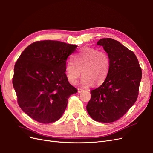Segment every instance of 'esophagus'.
<instances>
[{"label":"esophagus","mask_w":153,"mask_h":153,"mask_svg":"<svg viewBox=\"0 0 153 153\" xmlns=\"http://www.w3.org/2000/svg\"><path fill=\"white\" fill-rule=\"evenodd\" d=\"M84 91V90H82V89H81V88H78L77 89V91H78V93H81L82 91Z\"/></svg>","instance_id":"obj_1"}]
</instances>
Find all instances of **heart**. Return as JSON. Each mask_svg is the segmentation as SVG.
I'll return each mask as SVG.
<instances>
[{"label":"heart","mask_w":153,"mask_h":153,"mask_svg":"<svg viewBox=\"0 0 153 153\" xmlns=\"http://www.w3.org/2000/svg\"><path fill=\"white\" fill-rule=\"evenodd\" d=\"M73 62L65 63V73L68 81L76 85L82 72L81 83L90 86L95 82L100 85L105 80L110 69V58L108 54L94 48H85L74 56Z\"/></svg>","instance_id":"obj_1"}]
</instances>
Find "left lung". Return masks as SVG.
Listing matches in <instances>:
<instances>
[{
    "label": "left lung",
    "instance_id": "obj_1",
    "mask_svg": "<svg viewBox=\"0 0 153 153\" xmlns=\"http://www.w3.org/2000/svg\"><path fill=\"white\" fill-rule=\"evenodd\" d=\"M110 58V69L105 80L91 90L86 110L95 121L112 123L124 116L136 102L142 79V69L134 53L111 38L101 39Z\"/></svg>",
    "mask_w": 153,
    "mask_h": 153
}]
</instances>
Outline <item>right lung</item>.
Returning <instances> with one entry per match:
<instances>
[{"mask_svg": "<svg viewBox=\"0 0 153 153\" xmlns=\"http://www.w3.org/2000/svg\"><path fill=\"white\" fill-rule=\"evenodd\" d=\"M77 47L58 41H36L19 56L13 85L19 107L33 120L44 124L58 121L68 98L77 93L65 73L68 56Z\"/></svg>", "mask_w": 153, "mask_h": 153, "instance_id": "obj_1", "label": "right lung"}]
</instances>
